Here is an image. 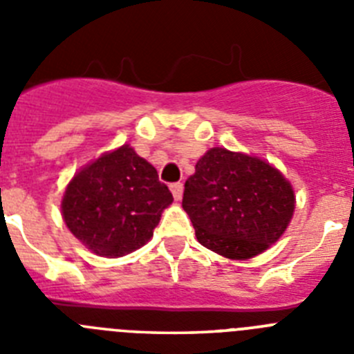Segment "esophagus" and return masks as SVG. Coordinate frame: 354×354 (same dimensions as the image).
Segmentation results:
<instances>
[{
    "instance_id": "34e87169",
    "label": "esophagus",
    "mask_w": 354,
    "mask_h": 354,
    "mask_svg": "<svg viewBox=\"0 0 354 354\" xmlns=\"http://www.w3.org/2000/svg\"><path fill=\"white\" fill-rule=\"evenodd\" d=\"M170 192H171V195H174L175 200H180V198H183V193H184L183 183H174V184H170Z\"/></svg>"
}]
</instances>
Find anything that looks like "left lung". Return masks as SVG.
<instances>
[{
  "instance_id": "obj_1",
  "label": "left lung",
  "mask_w": 354,
  "mask_h": 354,
  "mask_svg": "<svg viewBox=\"0 0 354 354\" xmlns=\"http://www.w3.org/2000/svg\"><path fill=\"white\" fill-rule=\"evenodd\" d=\"M294 200L289 180L270 162L214 147L184 184L183 207L200 245L243 261L280 239Z\"/></svg>"
}]
</instances>
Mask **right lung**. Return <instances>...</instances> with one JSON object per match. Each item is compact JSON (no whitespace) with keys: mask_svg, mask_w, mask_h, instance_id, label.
<instances>
[{"mask_svg":"<svg viewBox=\"0 0 354 354\" xmlns=\"http://www.w3.org/2000/svg\"><path fill=\"white\" fill-rule=\"evenodd\" d=\"M171 202L156 168L122 145L74 175L62 212L68 230L86 248L115 259L145 245Z\"/></svg>","mask_w":354,"mask_h":354,"instance_id":"1","label":"right lung"}]
</instances>
